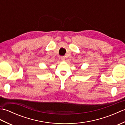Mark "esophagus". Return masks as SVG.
<instances>
[{"mask_svg": "<svg viewBox=\"0 0 125 125\" xmlns=\"http://www.w3.org/2000/svg\"><path fill=\"white\" fill-rule=\"evenodd\" d=\"M61 60H62V61H64L65 60V58L64 56H61Z\"/></svg>", "mask_w": 125, "mask_h": 125, "instance_id": "esophagus-1", "label": "esophagus"}]
</instances>
